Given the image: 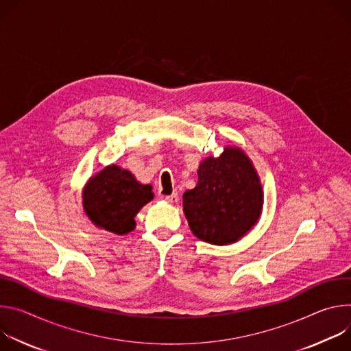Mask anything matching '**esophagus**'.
<instances>
[{
  "instance_id": "esophagus-1",
  "label": "esophagus",
  "mask_w": 351,
  "mask_h": 351,
  "mask_svg": "<svg viewBox=\"0 0 351 351\" xmlns=\"http://www.w3.org/2000/svg\"><path fill=\"white\" fill-rule=\"evenodd\" d=\"M165 201H167L169 204H177L178 202V193H171V195L165 197Z\"/></svg>"
}]
</instances>
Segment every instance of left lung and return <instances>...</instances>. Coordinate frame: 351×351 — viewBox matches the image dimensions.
Here are the masks:
<instances>
[{"label": "left lung", "instance_id": "obj_1", "mask_svg": "<svg viewBox=\"0 0 351 351\" xmlns=\"http://www.w3.org/2000/svg\"><path fill=\"white\" fill-rule=\"evenodd\" d=\"M182 206L199 240L227 245L244 237L263 206L261 180L248 156L237 146H226L219 158L201 162L198 184L184 192Z\"/></svg>", "mask_w": 351, "mask_h": 351}]
</instances>
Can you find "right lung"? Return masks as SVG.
Returning a JSON list of instances; mask_svg holds the SVG:
<instances>
[{
    "mask_svg": "<svg viewBox=\"0 0 351 351\" xmlns=\"http://www.w3.org/2000/svg\"><path fill=\"white\" fill-rule=\"evenodd\" d=\"M82 199L96 227L123 236L135 228V216L153 199V192L152 185L141 184L128 170L111 165L89 178Z\"/></svg>",
    "mask_w": 351,
    "mask_h": 351,
    "instance_id": "add662e5",
    "label": "right lung"
}]
</instances>
